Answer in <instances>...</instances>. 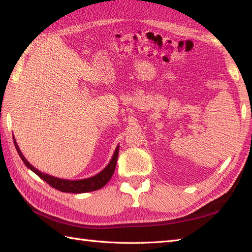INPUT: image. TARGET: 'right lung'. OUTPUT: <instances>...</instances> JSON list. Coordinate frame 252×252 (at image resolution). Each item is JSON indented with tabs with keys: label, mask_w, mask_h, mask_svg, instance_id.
<instances>
[{
	"label": "right lung",
	"mask_w": 252,
	"mask_h": 252,
	"mask_svg": "<svg viewBox=\"0 0 252 252\" xmlns=\"http://www.w3.org/2000/svg\"><path fill=\"white\" fill-rule=\"evenodd\" d=\"M14 143H15V147L17 151H18L20 158L22 159V161L25 162L27 167L30 168L31 171L36 174L38 177L45 180L47 184H48L50 187H52V188H55L61 192H68V193H85V192L95 191L103 188V187L108 183L109 179L113 176L116 168V164H117V160H118V154H119V146H118V147L116 148V151L112 158V161L109 162V164L105 167L101 173L95 175V176L87 178V179H81V180H66V179L57 178L54 176H49V175L39 172L38 169L32 166L30 163L26 160V158L22 156L21 151L15 139H14Z\"/></svg>",
	"instance_id": "obj_1"
}]
</instances>
